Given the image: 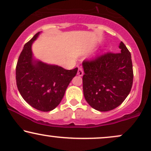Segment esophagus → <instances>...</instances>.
<instances>
[{"label":"esophagus","mask_w":151,"mask_h":151,"mask_svg":"<svg viewBox=\"0 0 151 151\" xmlns=\"http://www.w3.org/2000/svg\"><path fill=\"white\" fill-rule=\"evenodd\" d=\"M77 74H78V76H82L83 75V70L82 68H78Z\"/></svg>","instance_id":"obj_1"}]
</instances>
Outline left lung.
Segmentation results:
<instances>
[{
    "instance_id": "obj_1",
    "label": "left lung",
    "mask_w": 151,
    "mask_h": 151,
    "mask_svg": "<svg viewBox=\"0 0 151 151\" xmlns=\"http://www.w3.org/2000/svg\"><path fill=\"white\" fill-rule=\"evenodd\" d=\"M121 53H107L83 62V94L92 107L100 111L112 110L128 96L133 84L132 56L121 42Z\"/></svg>"
}]
</instances>
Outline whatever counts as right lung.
<instances>
[{"instance_id": "1", "label": "right lung", "mask_w": 151, "mask_h": 151, "mask_svg": "<svg viewBox=\"0 0 151 151\" xmlns=\"http://www.w3.org/2000/svg\"><path fill=\"white\" fill-rule=\"evenodd\" d=\"M40 35V32L23 47L16 66V83L21 96L29 105L49 111L60 104L78 68L65 70L35 59L32 46Z\"/></svg>"}]
</instances>
